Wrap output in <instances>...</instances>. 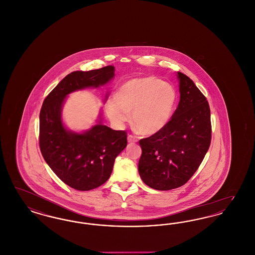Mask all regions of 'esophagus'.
<instances>
[{"label": "esophagus", "mask_w": 255, "mask_h": 255, "mask_svg": "<svg viewBox=\"0 0 255 255\" xmlns=\"http://www.w3.org/2000/svg\"><path fill=\"white\" fill-rule=\"evenodd\" d=\"M128 141L129 142H136L137 141V137L134 136L133 134H128Z\"/></svg>", "instance_id": "1"}]
</instances>
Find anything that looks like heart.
I'll return each instance as SVG.
<instances>
[{
    "mask_svg": "<svg viewBox=\"0 0 255 255\" xmlns=\"http://www.w3.org/2000/svg\"><path fill=\"white\" fill-rule=\"evenodd\" d=\"M175 92L154 76L133 78L119 89L115 98L106 102L110 121L122 126L132 113L133 127L143 134L158 133L169 122Z\"/></svg>",
    "mask_w": 255,
    "mask_h": 255,
    "instance_id": "obj_1",
    "label": "heart"
}]
</instances>
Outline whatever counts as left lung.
<instances>
[{"label":"left lung","instance_id":"8db88e82","mask_svg":"<svg viewBox=\"0 0 255 255\" xmlns=\"http://www.w3.org/2000/svg\"><path fill=\"white\" fill-rule=\"evenodd\" d=\"M181 99L158 133L139 140L138 173L157 190L185 184L199 168L211 142L210 108L206 97L185 74L178 72Z\"/></svg>","mask_w":255,"mask_h":255}]
</instances>
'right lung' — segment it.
<instances>
[{
    "instance_id": "right-lung-1",
    "label": "right lung",
    "mask_w": 255,
    "mask_h": 255,
    "mask_svg": "<svg viewBox=\"0 0 255 255\" xmlns=\"http://www.w3.org/2000/svg\"><path fill=\"white\" fill-rule=\"evenodd\" d=\"M114 66L68 74L45 98L40 111L39 146L42 156L61 181L87 191L107 182L116 158L127 145V132L97 124L84 133L67 131L61 122L66 96L86 87L106 84Z\"/></svg>"
}]
</instances>
